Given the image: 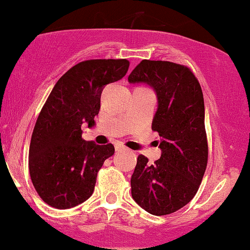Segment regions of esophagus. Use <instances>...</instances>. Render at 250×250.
I'll list each match as a JSON object with an SVG mask.
<instances>
[{
    "label": "esophagus",
    "instance_id": "obj_1",
    "mask_svg": "<svg viewBox=\"0 0 250 250\" xmlns=\"http://www.w3.org/2000/svg\"><path fill=\"white\" fill-rule=\"evenodd\" d=\"M115 150L117 152H121V151H125L127 148H125V146H121V144H117V146H115Z\"/></svg>",
    "mask_w": 250,
    "mask_h": 250
}]
</instances>
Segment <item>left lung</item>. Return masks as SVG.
I'll return each instance as SVG.
<instances>
[{
    "label": "left lung",
    "instance_id": "8db88e82",
    "mask_svg": "<svg viewBox=\"0 0 250 250\" xmlns=\"http://www.w3.org/2000/svg\"><path fill=\"white\" fill-rule=\"evenodd\" d=\"M130 83H146L157 95L152 130L159 135L161 158L137 157L131 197L154 215L178 211L193 199L207 167L205 106L199 81L184 65L144 59L129 74Z\"/></svg>",
    "mask_w": 250,
    "mask_h": 250
}]
</instances>
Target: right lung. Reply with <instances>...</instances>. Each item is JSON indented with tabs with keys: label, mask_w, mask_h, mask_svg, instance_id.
Wrapping results in <instances>:
<instances>
[{
	"label": "right lung",
	"mask_w": 250,
	"mask_h": 250,
	"mask_svg": "<svg viewBox=\"0 0 250 250\" xmlns=\"http://www.w3.org/2000/svg\"><path fill=\"white\" fill-rule=\"evenodd\" d=\"M127 59H92L70 68L51 91L39 113L29 149V171L39 197L59 209L91 197L102 164L114 155L112 143L83 138V123L95 125L104 87L122 79Z\"/></svg>",
	"instance_id": "right-lung-1"
}]
</instances>
